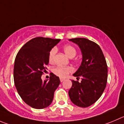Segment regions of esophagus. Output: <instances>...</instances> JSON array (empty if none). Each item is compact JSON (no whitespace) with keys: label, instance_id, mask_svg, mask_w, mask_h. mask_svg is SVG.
Returning <instances> with one entry per match:
<instances>
[{"label":"esophagus","instance_id":"obj_1","mask_svg":"<svg viewBox=\"0 0 124 124\" xmlns=\"http://www.w3.org/2000/svg\"><path fill=\"white\" fill-rule=\"evenodd\" d=\"M64 80H65L64 78H60V81H61V82H63Z\"/></svg>","mask_w":124,"mask_h":124}]
</instances>
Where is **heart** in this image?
Returning <instances> with one entry per match:
<instances>
[{
	"instance_id": "b5f03b06",
	"label": "heart",
	"mask_w": 124,
	"mask_h": 124,
	"mask_svg": "<svg viewBox=\"0 0 124 124\" xmlns=\"http://www.w3.org/2000/svg\"><path fill=\"white\" fill-rule=\"evenodd\" d=\"M63 51L65 54L70 58H73L76 55V50L74 46L70 45H65L63 48ZM56 53V49L53 48L49 53V62L52 63L54 61V57ZM73 69L70 67H64V66H57L53 69V73L57 76L60 77H65L70 73L72 72Z\"/></svg>"
}]
</instances>
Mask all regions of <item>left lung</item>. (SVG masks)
Here are the masks:
<instances>
[{"mask_svg": "<svg viewBox=\"0 0 124 124\" xmlns=\"http://www.w3.org/2000/svg\"><path fill=\"white\" fill-rule=\"evenodd\" d=\"M79 46L82 54V62L78 70L73 75L81 81L72 80L69 91L73 103L81 108L91 106L99 100L106 87L108 67L100 46L84 38L70 39Z\"/></svg>", "mask_w": 124, "mask_h": 124, "instance_id": "8db88e82", "label": "left lung"}]
</instances>
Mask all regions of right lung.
<instances>
[{
	"instance_id": "right-lung-1",
	"label": "right lung",
	"mask_w": 124,
	"mask_h": 124,
	"mask_svg": "<svg viewBox=\"0 0 124 124\" xmlns=\"http://www.w3.org/2000/svg\"><path fill=\"white\" fill-rule=\"evenodd\" d=\"M60 39L36 37L21 48L15 58V85L23 101L35 109H43L51 104L59 85L58 76L52 73L49 81L41 77L49 63V53Z\"/></svg>"
}]
</instances>
